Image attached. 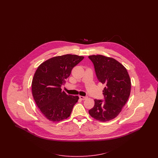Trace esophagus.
<instances>
[{
	"label": "esophagus",
	"mask_w": 158,
	"mask_h": 158,
	"mask_svg": "<svg viewBox=\"0 0 158 158\" xmlns=\"http://www.w3.org/2000/svg\"><path fill=\"white\" fill-rule=\"evenodd\" d=\"M79 98H81V100H85L87 99L88 97H85V96H79Z\"/></svg>",
	"instance_id": "obj_1"
}]
</instances>
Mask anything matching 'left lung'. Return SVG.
I'll list each match as a JSON object with an SVG mask.
<instances>
[{
	"label": "left lung",
	"mask_w": 158,
	"mask_h": 158,
	"mask_svg": "<svg viewBox=\"0 0 158 158\" xmlns=\"http://www.w3.org/2000/svg\"><path fill=\"white\" fill-rule=\"evenodd\" d=\"M94 64L98 80L105 87L104 101L94 100V106L89 110L92 118L101 122L115 118L129 99L131 80L126 68L113 58L102 55L89 56Z\"/></svg>",
	"instance_id": "8db88e82"
}]
</instances>
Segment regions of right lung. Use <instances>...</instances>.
Returning a JSON list of instances; mask_svg holds the SVG:
<instances>
[{
    "label": "right lung",
    "instance_id": "add662e5",
    "mask_svg": "<svg viewBox=\"0 0 158 158\" xmlns=\"http://www.w3.org/2000/svg\"><path fill=\"white\" fill-rule=\"evenodd\" d=\"M84 58L66 54L54 57L42 63L34 74L32 93L43 115L52 122L66 119L72 112L78 96L68 95L61 87L65 83L72 68Z\"/></svg>",
    "mask_w": 158,
    "mask_h": 158
}]
</instances>
